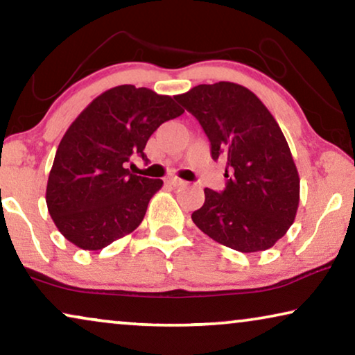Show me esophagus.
Returning <instances> with one entry per match:
<instances>
[{
    "label": "esophagus",
    "instance_id": "esophagus-1",
    "mask_svg": "<svg viewBox=\"0 0 355 355\" xmlns=\"http://www.w3.org/2000/svg\"><path fill=\"white\" fill-rule=\"evenodd\" d=\"M167 183L171 184V187H184V184H187V182H184V180H182V178H177V177L168 178V180H167Z\"/></svg>",
    "mask_w": 355,
    "mask_h": 355
}]
</instances>
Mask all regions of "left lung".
<instances>
[{"label": "left lung", "mask_w": 355, "mask_h": 355, "mask_svg": "<svg viewBox=\"0 0 355 355\" xmlns=\"http://www.w3.org/2000/svg\"><path fill=\"white\" fill-rule=\"evenodd\" d=\"M177 101L198 119L211 141L214 161L230 171L222 193L204 189L196 227L239 252L272 248L296 218L299 173L282 128L261 99L238 83L198 85Z\"/></svg>", "instance_id": "left-lung-1"}]
</instances>
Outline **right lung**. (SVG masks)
I'll return each mask as SVG.
<instances>
[{
    "instance_id": "1",
    "label": "right lung",
    "mask_w": 355,
    "mask_h": 355,
    "mask_svg": "<svg viewBox=\"0 0 355 355\" xmlns=\"http://www.w3.org/2000/svg\"><path fill=\"white\" fill-rule=\"evenodd\" d=\"M177 96L121 85L94 98L67 128L48 177L49 216L64 238L98 251L141 223L161 178L128 171L159 125L182 116Z\"/></svg>"
}]
</instances>
